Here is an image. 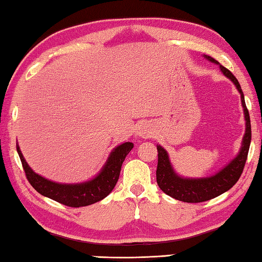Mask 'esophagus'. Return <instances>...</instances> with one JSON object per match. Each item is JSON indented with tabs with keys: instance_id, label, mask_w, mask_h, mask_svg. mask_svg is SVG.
<instances>
[{
	"instance_id": "obj_1",
	"label": "esophagus",
	"mask_w": 262,
	"mask_h": 262,
	"mask_svg": "<svg viewBox=\"0 0 262 262\" xmlns=\"http://www.w3.org/2000/svg\"><path fill=\"white\" fill-rule=\"evenodd\" d=\"M136 134L140 137H143V139H150V137L154 136V130L149 123L144 122V123H142V125H140L139 128H137Z\"/></svg>"
}]
</instances>
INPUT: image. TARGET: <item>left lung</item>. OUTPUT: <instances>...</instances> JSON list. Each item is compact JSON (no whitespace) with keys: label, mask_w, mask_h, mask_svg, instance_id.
<instances>
[{"label":"left lung","mask_w":262,"mask_h":262,"mask_svg":"<svg viewBox=\"0 0 262 262\" xmlns=\"http://www.w3.org/2000/svg\"><path fill=\"white\" fill-rule=\"evenodd\" d=\"M206 59L210 60L217 63L215 59L211 56L205 55ZM221 70L223 72L225 76L229 77L237 86L238 91L241 92L242 96V104L244 107V113H245L246 120V132L244 136L243 147L241 149L238 156L233 161L225 166L223 170L220 171L215 176L209 177V178H201V179H184L181 177L174 173L172 168L170 161H168L167 152L164 150L161 145L157 147L158 151V163H157V171H156V179L157 184L164 193L170 195L171 198L177 199L179 201L188 202V203H199L211 200L219 195L227 192L232 186L237 183L238 179L241 178L244 167L247 159L248 149L251 144V120L248 110L246 107L245 99L242 91V88L239 85L238 79L234 77V75L223 66H221Z\"/></svg>","instance_id":"1"}]
</instances>
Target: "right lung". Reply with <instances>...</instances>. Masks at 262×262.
Listing matches in <instances>:
<instances>
[{
  "label": "right lung",
  "mask_w": 262,
  "mask_h": 262,
  "mask_svg": "<svg viewBox=\"0 0 262 262\" xmlns=\"http://www.w3.org/2000/svg\"><path fill=\"white\" fill-rule=\"evenodd\" d=\"M16 147L21 165L24 168L26 179L29 180L31 186L38 193L61 203V205L78 208L103 200L104 198L112 192L119 179V176H120L122 163L133 147H134V144L130 143V142H126V143L119 145L113 150L106 165L94 180L76 185L53 183V181L47 180L39 174L34 173L28 165V163L25 162L18 145H16Z\"/></svg>",
  "instance_id": "obj_1"
}]
</instances>
